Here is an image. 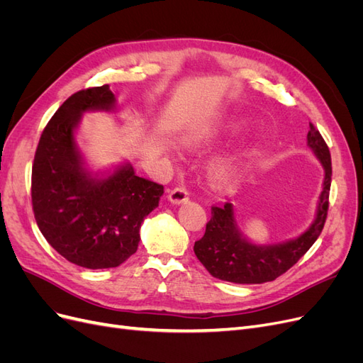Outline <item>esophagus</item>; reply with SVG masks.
I'll return each mask as SVG.
<instances>
[{"mask_svg":"<svg viewBox=\"0 0 363 363\" xmlns=\"http://www.w3.org/2000/svg\"><path fill=\"white\" fill-rule=\"evenodd\" d=\"M168 200H169L172 204L188 203V200H189V192L186 191V188H183V186H179V188H174V189L169 191Z\"/></svg>","mask_w":363,"mask_h":363,"instance_id":"34e87169","label":"esophagus"}]
</instances>
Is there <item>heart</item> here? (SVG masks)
Here are the masks:
<instances>
[{
    "label": "heart",
    "mask_w": 363,
    "mask_h": 363,
    "mask_svg": "<svg viewBox=\"0 0 363 363\" xmlns=\"http://www.w3.org/2000/svg\"><path fill=\"white\" fill-rule=\"evenodd\" d=\"M215 174H216V177L219 180L227 182V180H230L235 175V167L230 162L219 163L218 167H216V169H215Z\"/></svg>",
    "instance_id": "heart-1"
}]
</instances>
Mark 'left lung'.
Returning a JSON list of instances; mask_svg holds the SVG:
<instances>
[{
    "mask_svg": "<svg viewBox=\"0 0 363 363\" xmlns=\"http://www.w3.org/2000/svg\"><path fill=\"white\" fill-rule=\"evenodd\" d=\"M307 145L323 163L325 175L323 192L318 204L313 224L296 239L277 245L250 244L240 235L230 203L212 206V218L206 224L204 236L194 245L195 256L211 276L232 283H265L272 281L292 268L321 235L332 184V157L321 133L311 124Z\"/></svg>",
    "mask_w": 363,
    "mask_h": 363,
    "instance_id": "obj_1",
    "label": "left lung"
}]
</instances>
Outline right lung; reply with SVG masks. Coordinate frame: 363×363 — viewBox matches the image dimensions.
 <instances>
[{"label": "right lung", "mask_w": 363, "mask_h": 363, "mask_svg": "<svg viewBox=\"0 0 363 363\" xmlns=\"http://www.w3.org/2000/svg\"><path fill=\"white\" fill-rule=\"evenodd\" d=\"M108 84L72 94L43 128L31 168V204L40 233L75 265L115 268L135 255L145 216L159 206L163 186L123 164L104 179L83 167L74 131L87 111H112Z\"/></svg>", "instance_id": "obj_1"}]
</instances>
